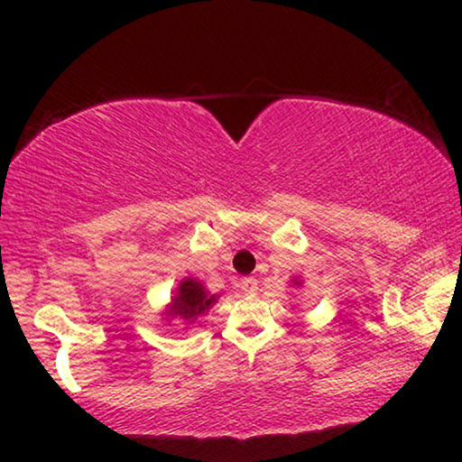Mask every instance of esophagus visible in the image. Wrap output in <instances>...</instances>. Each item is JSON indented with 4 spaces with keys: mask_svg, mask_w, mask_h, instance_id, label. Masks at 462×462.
Segmentation results:
<instances>
[{
    "mask_svg": "<svg viewBox=\"0 0 462 462\" xmlns=\"http://www.w3.org/2000/svg\"><path fill=\"white\" fill-rule=\"evenodd\" d=\"M240 289L245 293H248V295H253V293H256V289H259V283H256V279L254 277H245L240 281Z\"/></svg>",
    "mask_w": 462,
    "mask_h": 462,
    "instance_id": "obj_1",
    "label": "esophagus"
}]
</instances>
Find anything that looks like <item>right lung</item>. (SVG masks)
<instances>
[{
  "mask_svg": "<svg viewBox=\"0 0 462 462\" xmlns=\"http://www.w3.org/2000/svg\"><path fill=\"white\" fill-rule=\"evenodd\" d=\"M216 297L217 295H209L199 281L185 279L179 285L177 295L173 297V310H171V314L179 316L185 322H195V319L214 306Z\"/></svg>",
  "mask_w": 462,
  "mask_h": 462,
  "instance_id": "obj_1",
  "label": "right lung"
}]
</instances>
